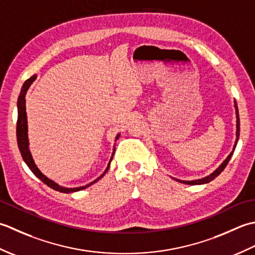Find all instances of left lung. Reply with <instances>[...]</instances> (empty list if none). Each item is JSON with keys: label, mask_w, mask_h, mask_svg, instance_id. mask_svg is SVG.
Wrapping results in <instances>:
<instances>
[{"label": "left lung", "mask_w": 255, "mask_h": 255, "mask_svg": "<svg viewBox=\"0 0 255 255\" xmlns=\"http://www.w3.org/2000/svg\"><path fill=\"white\" fill-rule=\"evenodd\" d=\"M235 107H236V112H237V139H236V144H235V147H233V150H232V153L229 155V156L227 157V159L225 160V162H223L219 167H218L214 173H212L211 175H209V176H207V177H205V178H201V179H197V180H191V181H186V180H178V179H176V180H178V181H180V183H184V184H186V185H201V184H207V183H209V181H211L212 179H215L217 176H219L220 174H221V171L226 168V166L228 165V163H229V160H230V158H231V156H232V154H233V152H235V148H236V146H237V143H238V139H239V135H240V119H239V112H238V107H237V102H235Z\"/></svg>", "instance_id": "obj_1"}]
</instances>
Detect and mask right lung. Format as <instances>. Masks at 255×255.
<instances>
[{"label":"right lung","instance_id":"right-lung-1","mask_svg":"<svg viewBox=\"0 0 255 255\" xmlns=\"http://www.w3.org/2000/svg\"><path fill=\"white\" fill-rule=\"evenodd\" d=\"M36 79V75L32 76L29 78V79L26 80L24 82V85L22 87V90H20V93L18 96V100H17V110H18V116H17V124H16V136H17V145H18V148H19V152L20 155H22V157L24 159V162L26 163V165L28 166V168L33 171V174L36 176V177H38L41 181H43L44 184L47 185L50 188H53L54 190L59 191V193H64V194H69V193H75V191H79L87 188V187H89L90 185L95 184L96 181H98L101 177H103V175H105L109 167H110V163H111V159L114 155V152H116V149H113V154H112V157L110 159V163H109L108 167L106 169L105 173L103 175H101L100 177L98 179H96L95 181H92L89 185H86V186H82V187H77V188H66V187H61L58 184H56L55 181H53L51 179L47 178L46 176L41 173V171L37 168V166L35 165L34 163V159L32 157V154L29 152V148H28V137H27V117H26V107H25V96H26V92H27L28 88L30 87V85L33 84V81ZM120 135H118L117 139L119 138Z\"/></svg>","mask_w":255,"mask_h":255}]
</instances>
